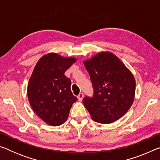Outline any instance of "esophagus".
<instances>
[{"instance_id":"obj_1","label":"esophagus","mask_w":160,"mask_h":160,"mask_svg":"<svg viewBox=\"0 0 160 160\" xmlns=\"http://www.w3.org/2000/svg\"><path fill=\"white\" fill-rule=\"evenodd\" d=\"M83 97H84V94H83V93L80 92L79 94H78V100H79L80 102L82 101V99H83Z\"/></svg>"}]
</instances>
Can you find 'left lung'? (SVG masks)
I'll return each instance as SVG.
<instances>
[{"label":"left lung","mask_w":160,"mask_h":160,"mask_svg":"<svg viewBox=\"0 0 160 160\" xmlns=\"http://www.w3.org/2000/svg\"><path fill=\"white\" fill-rule=\"evenodd\" d=\"M83 63L94 89L92 97L83 99L84 106L96 122H114L126 114L133 102V75L117 56L108 51L99 52Z\"/></svg>","instance_id":"1"}]
</instances>
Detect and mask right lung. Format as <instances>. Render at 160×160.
<instances>
[{"label": "right lung", "mask_w": 160, "mask_h": 160, "mask_svg": "<svg viewBox=\"0 0 160 160\" xmlns=\"http://www.w3.org/2000/svg\"><path fill=\"white\" fill-rule=\"evenodd\" d=\"M75 61L73 57L48 53L38 61L29 78V104L48 125L57 126L66 122L72 104L78 100L70 90L71 81L64 75Z\"/></svg>", "instance_id": "obj_1"}]
</instances>
